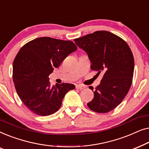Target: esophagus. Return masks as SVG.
I'll use <instances>...</instances> for the list:
<instances>
[{
	"instance_id": "obj_1",
	"label": "esophagus",
	"mask_w": 149,
	"mask_h": 149,
	"mask_svg": "<svg viewBox=\"0 0 149 149\" xmlns=\"http://www.w3.org/2000/svg\"><path fill=\"white\" fill-rule=\"evenodd\" d=\"M85 87H86L84 86V85H76V88L79 89V90H83V89H84Z\"/></svg>"
}]
</instances>
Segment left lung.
Masks as SVG:
<instances>
[{
  "instance_id": "obj_1",
  "label": "left lung",
  "mask_w": 149,
  "mask_h": 149,
  "mask_svg": "<svg viewBox=\"0 0 149 149\" xmlns=\"http://www.w3.org/2000/svg\"><path fill=\"white\" fill-rule=\"evenodd\" d=\"M74 41L87 53L91 70L97 71V74H103L100 84L93 91L94 97L87 106L99 113L112 111L123 101L132 85L134 60L130 47L108 31H96Z\"/></svg>"
}]
</instances>
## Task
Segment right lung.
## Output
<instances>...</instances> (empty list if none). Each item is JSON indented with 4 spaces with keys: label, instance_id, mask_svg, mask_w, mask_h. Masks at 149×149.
<instances>
[{
    "label": "right lung",
    "instance_id": "obj_1",
    "mask_svg": "<svg viewBox=\"0 0 149 149\" xmlns=\"http://www.w3.org/2000/svg\"><path fill=\"white\" fill-rule=\"evenodd\" d=\"M77 49L70 40L40 37L20 49L13 64V80L17 95L26 107L38 115L58 111L66 93L75 85L63 83L51 86L49 75Z\"/></svg>",
    "mask_w": 149,
    "mask_h": 149
}]
</instances>
